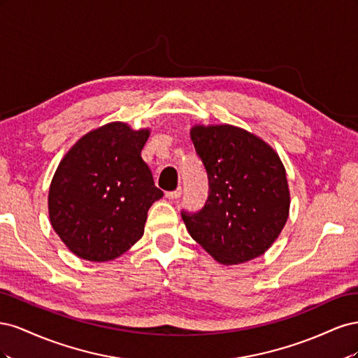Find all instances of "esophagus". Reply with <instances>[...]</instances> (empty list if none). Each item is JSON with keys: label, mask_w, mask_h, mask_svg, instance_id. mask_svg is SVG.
<instances>
[{"label": "esophagus", "mask_w": 358, "mask_h": 358, "mask_svg": "<svg viewBox=\"0 0 358 358\" xmlns=\"http://www.w3.org/2000/svg\"><path fill=\"white\" fill-rule=\"evenodd\" d=\"M180 194H182V188H178V189H175V191L166 192V197H167L169 200H178V199L180 197Z\"/></svg>", "instance_id": "34e87169"}]
</instances>
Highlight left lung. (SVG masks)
Listing matches in <instances>:
<instances>
[{
	"mask_svg": "<svg viewBox=\"0 0 358 358\" xmlns=\"http://www.w3.org/2000/svg\"><path fill=\"white\" fill-rule=\"evenodd\" d=\"M189 134L210 191L199 213L182 212L188 233L225 266L263 255L289 215L287 171L276 150L229 124H197Z\"/></svg>",
	"mask_w": 358,
	"mask_h": 358,
	"instance_id": "left-lung-1",
	"label": "left lung"
}]
</instances>
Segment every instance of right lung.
<instances>
[{"instance_id": "add662e5", "label": "right lung", "mask_w": 358, "mask_h": 358, "mask_svg": "<svg viewBox=\"0 0 358 358\" xmlns=\"http://www.w3.org/2000/svg\"><path fill=\"white\" fill-rule=\"evenodd\" d=\"M149 128L109 122L82 136L64 155L49 188V218L70 251L110 262L145 233L148 210L162 197L142 149Z\"/></svg>"}]
</instances>
